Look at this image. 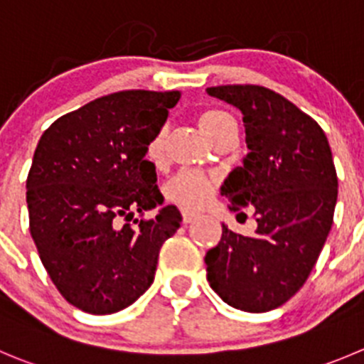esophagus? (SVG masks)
<instances>
[{
	"label": "esophagus",
	"instance_id": "34e87169",
	"mask_svg": "<svg viewBox=\"0 0 364 364\" xmlns=\"http://www.w3.org/2000/svg\"><path fill=\"white\" fill-rule=\"evenodd\" d=\"M196 214H193V213H188V210H184V213H182V223L184 225H188V223H191L193 220H196Z\"/></svg>",
	"mask_w": 364,
	"mask_h": 364
}]
</instances>
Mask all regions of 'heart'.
<instances>
[{
    "label": "heart",
    "mask_w": 364,
    "mask_h": 364,
    "mask_svg": "<svg viewBox=\"0 0 364 364\" xmlns=\"http://www.w3.org/2000/svg\"><path fill=\"white\" fill-rule=\"evenodd\" d=\"M198 124L207 139L210 141L223 128L234 124V119H232L230 114L221 109H205L198 116ZM166 137H168L166 127H161L148 141L144 151H146V159L154 166H161L164 162ZM214 188H216V180L213 176L196 171H178L168 180L164 195L169 202L182 207V209L198 210L207 205V202L213 196Z\"/></svg>",
    "instance_id": "b5f03b06"
}]
</instances>
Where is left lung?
<instances>
[{
  "instance_id": "8db88e82",
  "label": "left lung",
  "mask_w": 364,
  "mask_h": 364,
  "mask_svg": "<svg viewBox=\"0 0 364 364\" xmlns=\"http://www.w3.org/2000/svg\"><path fill=\"white\" fill-rule=\"evenodd\" d=\"M243 112L248 154L221 186L234 213L254 209L257 230L221 225L205 254L210 288L236 309L266 313L304 286L334 220L338 175L320 124L262 85L207 89ZM245 214V213H241Z\"/></svg>"
}]
</instances>
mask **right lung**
Instances as JSON below:
<instances>
[{"label":"right lung","instance_id":"add662e5","mask_svg":"<svg viewBox=\"0 0 364 364\" xmlns=\"http://www.w3.org/2000/svg\"><path fill=\"white\" fill-rule=\"evenodd\" d=\"M180 91H119L58 117L41 137L26 178L30 234L71 306L110 314L154 282L162 243L180 227L162 205L146 144Z\"/></svg>","mask_w":364,"mask_h":364}]
</instances>
